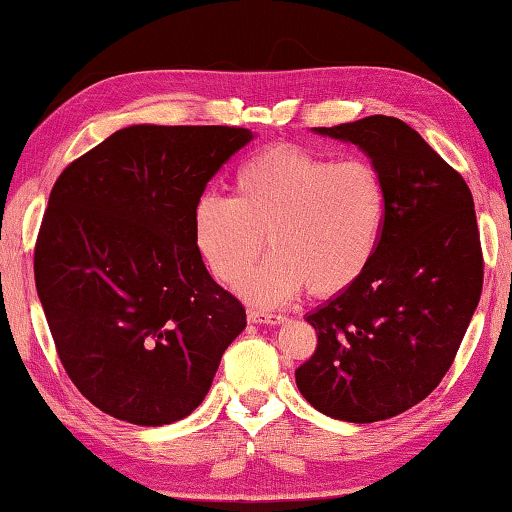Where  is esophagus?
Masks as SVG:
<instances>
[{
	"label": "esophagus",
	"instance_id": "esophagus-1",
	"mask_svg": "<svg viewBox=\"0 0 512 512\" xmlns=\"http://www.w3.org/2000/svg\"><path fill=\"white\" fill-rule=\"evenodd\" d=\"M248 320L250 323H266V325H280L287 320V316L282 314H266V311L259 309H248Z\"/></svg>",
	"mask_w": 512,
	"mask_h": 512
}]
</instances>
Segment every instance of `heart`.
I'll return each instance as SVG.
<instances>
[{"label":"heart","mask_w":512,"mask_h":512,"mask_svg":"<svg viewBox=\"0 0 512 512\" xmlns=\"http://www.w3.org/2000/svg\"><path fill=\"white\" fill-rule=\"evenodd\" d=\"M386 185L375 164L336 162L300 146H271L232 176L230 198L194 207V241L216 280L237 284L264 248L273 250L241 291L277 305L302 289L332 298L375 259L386 221Z\"/></svg>","instance_id":"heart-1"}]
</instances>
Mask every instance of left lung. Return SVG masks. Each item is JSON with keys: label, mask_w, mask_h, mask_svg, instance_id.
I'll return each mask as SVG.
<instances>
[{"label": "left lung", "mask_w": 512, "mask_h": 512, "mask_svg": "<svg viewBox=\"0 0 512 512\" xmlns=\"http://www.w3.org/2000/svg\"><path fill=\"white\" fill-rule=\"evenodd\" d=\"M316 133L370 155L388 207L368 271L307 316L318 345L296 384L329 418L388 420L440 384L479 305L483 253L472 192L402 119L372 115Z\"/></svg>", "instance_id": "1"}]
</instances>
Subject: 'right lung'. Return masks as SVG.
Returning a JSON list of instances; mask_svg holds the SVG:
<instances>
[{"label": "right lung", "mask_w": 512, "mask_h": 512, "mask_svg": "<svg viewBox=\"0 0 512 512\" xmlns=\"http://www.w3.org/2000/svg\"><path fill=\"white\" fill-rule=\"evenodd\" d=\"M239 126H128L60 173L33 253L58 359L85 400L112 418L160 427L192 413L246 327L212 280L194 207Z\"/></svg>", "instance_id": "add662e5"}]
</instances>
